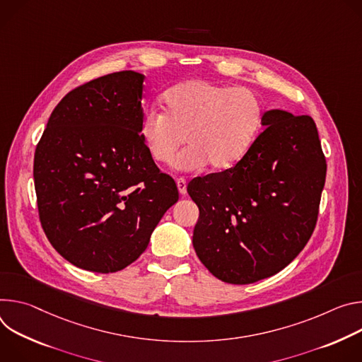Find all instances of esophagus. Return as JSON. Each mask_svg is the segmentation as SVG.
Here are the masks:
<instances>
[{
  "label": "esophagus",
  "instance_id": "34e87169",
  "mask_svg": "<svg viewBox=\"0 0 362 362\" xmlns=\"http://www.w3.org/2000/svg\"><path fill=\"white\" fill-rule=\"evenodd\" d=\"M177 188H178L181 195H185L187 194V181L184 178H178L177 180Z\"/></svg>",
  "mask_w": 362,
  "mask_h": 362
}]
</instances>
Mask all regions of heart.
<instances>
[{
	"mask_svg": "<svg viewBox=\"0 0 362 362\" xmlns=\"http://www.w3.org/2000/svg\"><path fill=\"white\" fill-rule=\"evenodd\" d=\"M164 113L148 110L139 122L141 139L159 164L197 171H224L242 159L257 136L262 103L249 89H231L203 78L185 80L163 95Z\"/></svg>",
	"mask_w": 362,
	"mask_h": 362,
	"instance_id": "obj_1",
	"label": "heart"
}]
</instances>
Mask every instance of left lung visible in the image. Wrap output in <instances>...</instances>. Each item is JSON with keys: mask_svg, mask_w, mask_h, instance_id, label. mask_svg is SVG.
<instances>
[{"mask_svg": "<svg viewBox=\"0 0 362 362\" xmlns=\"http://www.w3.org/2000/svg\"><path fill=\"white\" fill-rule=\"evenodd\" d=\"M264 131L226 171L194 178L192 246L220 280L247 285L285 269L310 238L327 177L313 119L270 109Z\"/></svg>", "mask_w": 362, "mask_h": 362, "instance_id": "8db88e82", "label": "left lung"}]
</instances>
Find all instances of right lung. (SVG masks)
Instances as JSON below:
<instances>
[{
	"mask_svg": "<svg viewBox=\"0 0 362 362\" xmlns=\"http://www.w3.org/2000/svg\"><path fill=\"white\" fill-rule=\"evenodd\" d=\"M145 76L98 77L54 107L34 153L40 221L52 246L95 273L122 270L178 202L141 135Z\"/></svg>",
	"mask_w": 362,
	"mask_h": 362,
	"instance_id": "right-lung-1",
	"label": "right lung"
}]
</instances>
